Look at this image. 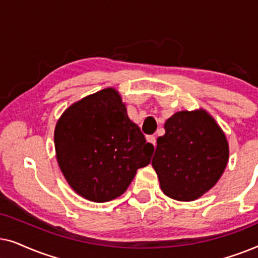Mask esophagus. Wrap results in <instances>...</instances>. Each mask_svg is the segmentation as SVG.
<instances>
[{"label":"esophagus","instance_id":"esophagus-1","mask_svg":"<svg viewBox=\"0 0 258 258\" xmlns=\"http://www.w3.org/2000/svg\"><path fill=\"white\" fill-rule=\"evenodd\" d=\"M147 142L151 143L155 148H156V137H155L154 135H149V136H147Z\"/></svg>","mask_w":258,"mask_h":258}]
</instances>
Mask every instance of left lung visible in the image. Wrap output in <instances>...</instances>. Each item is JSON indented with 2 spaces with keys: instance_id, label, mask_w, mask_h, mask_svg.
Segmentation results:
<instances>
[{
  "instance_id": "obj_1",
  "label": "left lung",
  "mask_w": 258,
  "mask_h": 258,
  "mask_svg": "<svg viewBox=\"0 0 258 258\" xmlns=\"http://www.w3.org/2000/svg\"><path fill=\"white\" fill-rule=\"evenodd\" d=\"M164 129L151 162L162 191L183 202L200 199L227 167V137L204 109L176 112Z\"/></svg>"
}]
</instances>
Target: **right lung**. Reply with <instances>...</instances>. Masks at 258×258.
Here are the masks:
<instances>
[{
  "label": "right lung",
  "mask_w": 258,
  "mask_h": 258,
  "mask_svg": "<svg viewBox=\"0 0 258 258\" xmlns=\"http://www.w3.org/2000/svg\"><path fill=\"white\" fill-rule=\"evenodd\" d=\"M54 141L67 182L80 196L97 203L121 196L154 153L114 88L66 109L56 123Z\"/></svg>",
  "instance_id": "obj_1"
}]
</instances>
